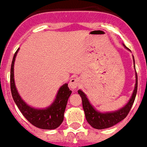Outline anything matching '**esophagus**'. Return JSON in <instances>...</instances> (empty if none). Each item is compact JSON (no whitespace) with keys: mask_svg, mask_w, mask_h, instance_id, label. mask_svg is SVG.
<instances>
[{"mask_svg":"<svg viewBox=\"0 0 147 147\" xmlns=\"http://www.w3.org/2000/svg\"><path fill=\"white\" fill-rule=\"evenodd\" d=\"M80 83V80L78 78H72L69 83V87L72 90H75L77 88Z\"/></svg>","mask_w":147,"mask_h":147,"instance_id":"esophagus-1","label":"esophagus"}]
</instances>
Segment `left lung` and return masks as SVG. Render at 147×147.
Listing matches in <instances>:
<instances>
[{
  "label": "left lung",
  "mask_w": 147,
  "mask_h": 147,
  "mask_svg": "<svg viewBox=\"0 0 147 147\" xmlns=\"http://www.w3.org/2000/svg\"><path fill=\"white\" fill-rule=\"evenodd\" d=\"M126 49H128L124 45H123ZM129 50V49H128ZM134 64L135 67L134 57L133 56ZM135 77H136V83H135L134 90L133 91L132 96L129 99L128 102L121 109H118L115 111H109V112H101V111L96 110L90 102V101L86 96V94L81 90H78V94L81 96L82 98V103H83V108L85 112L86 119L87 122L93 127L96 129H105L111 127L115 125L123 119L126 118L128 115L129 111L131 110V107L133 105L134 102L135 100V97L137 95V75L135 69Z\"/></svg>",
  "instance_id": "1"
}]
</instances>
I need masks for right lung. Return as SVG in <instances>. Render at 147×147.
<instances>
[{
    "instance_id": "add662e5",
    "label": "right lung",
    "mask_w": 147,
    "mask_h": 147,
    "mask_svg": "<svg viewBox=\"0 0 147 147\" xmlns=\"http://www.w3.org/2000/svg\"><path fill=\"white\" fill-rule=\"evenodd\" d=\"M19 49L14 54L10 69V90L14 102L23 116L35 127L44 130L57 128L64 121V111L72 91L67 83H64L60 87L52 104L45 109H36L26 103L18 93L14 81V62Z\"/></svg>"
}]
</instances>
